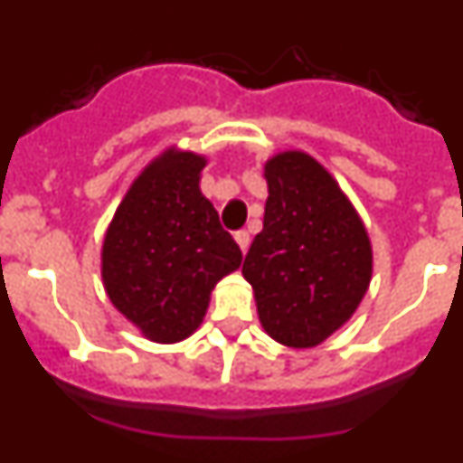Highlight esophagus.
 Segmentation results:
<instances>
[{
    "instance_id": "34e87169",
    "label": "esophagus",
    "mask_w": 463,
    "mask_h": 463,
    "mask_svg": "<svg viewBox=\"0 0 463 463\" xmlns=\"http://www.w3.org/2000/svg\"><path fill=\"white\" fill-rule=\"evenodd\" d=\"M234 239H236V243H239L241 250L248 252V245H250V234H248L245 229H241V232H236L234 234Z\"/></svg>"
}]
</instances>
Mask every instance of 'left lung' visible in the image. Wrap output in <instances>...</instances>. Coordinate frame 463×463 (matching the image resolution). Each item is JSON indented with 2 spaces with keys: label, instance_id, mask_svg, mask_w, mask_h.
I'll use <instances>...</instances> for the list:
<instances>
[{
  "label": "left lung",
  "instance_id": "left-lung-1",
  "mask_svg": "<svg viewBox=\"0 0 463 463\" xmlns=\"http://www.w3.org/2000/svg\"><path fill=\"white\" fill-rule=\"evenodd\" d=\"M264 175V229L243 276L269 336L313 347L350 320L369 289V236L336 181L308 155H276Z\"/></svg>",
  "mask_w": 463,
  "mask_h": 463
}]
</instances>
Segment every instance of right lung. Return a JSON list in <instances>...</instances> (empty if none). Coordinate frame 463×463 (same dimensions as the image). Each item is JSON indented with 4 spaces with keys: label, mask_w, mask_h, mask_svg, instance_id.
<instances>
[{
    "label": "right lung",
    "mask_w": 463,
    "mask_h": 463,
    "mask_svg": "<svg viewBox=\"0 0 463 463\" xmlns=\"http://www.w3.org/2000/svg\"><path fill=\"white\" fill-rule=\"evenodd\" d=\"M206 159L165 153L118 206L101 252L110 301L157 343L202 325L215 282L241 267V248L199 190Z\"/></svg>",
    "instance_id": "add662e5"
}]
</instances>
